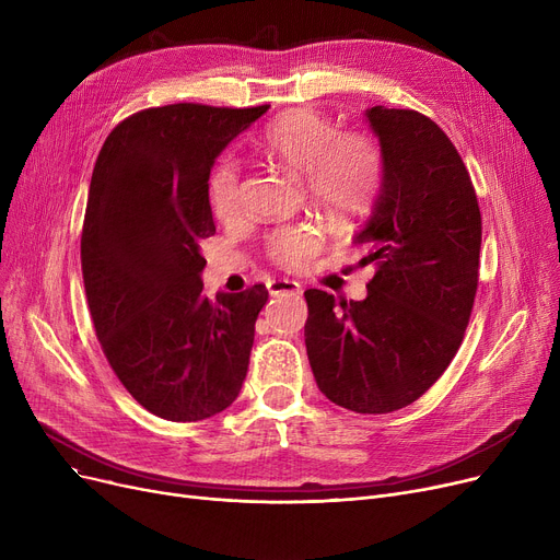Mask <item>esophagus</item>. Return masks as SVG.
Wrapping results in <instances>:
<instances>
[{
  "label": "esophagus",
  "mask_w": 560,
  "mask_h": 560,
  "mask_svg": "<svg viewBox=\"0 0 560 560\" xmlns=\"http://www.w3.org/2000/svg\"><path fill=\"white\" fill-rule=\"evenodd\" d=\"M270 295H300L302 285L292 279H272L268 283Z\"/></svg>",
  "instance_id": "obj_1"
}]
</instances>
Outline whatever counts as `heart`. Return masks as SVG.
Returning a JSON list of instances; mask_svg holds the SVG:
<instances>
[{
    "label": "heart",
    "mask_w": 560,
    "mask_h": 560,
    "mask_svg": "<svg viewBox=\"0 0 560 560\" xmlns=\"http://www.w3.org/2000/svg\"><path fill=\"white\" fill-rule=\"evenodd\" d=\"M256 152L288 172L304 176L306 192L334 215H351L368 209L384 176V152L365 131H338L331 117L313 108H292L262 127ZM209 199L215 218L238 213L241 174L233 161H222L211 174ZM322 235L313 224L277 229L270 241V258L283 268H302L317 254Z\"/></svg>",
    "instance_id": "obj_1"
}]
</instances>
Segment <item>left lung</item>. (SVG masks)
<instances>
[{"label":"left lung","instance_id":"1","mask_svg":"<svg viewBox=\"0 0 560 560\" xmlns=\"http://www.w3.org/2000/svg\"><path fill=\"white\" fill-rule=\"evenodd\" d=\"M384 152L374 209L354 243L374 265L363 302L304 292L317 388L354 413L420 399L456 357L479 285L481 211L456 147L410 108L365 110Z\"/></svg>","mask_w":560,"mask_h":560}]
</instances>
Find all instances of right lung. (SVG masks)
<instances>
[{"label": "right lung", "mask_w": 560, "mask_h": 560, "mask_svg": "<svg viewBox=\"0 0 560 560\" xmlns=\"http://www.w3.org/2000/svg\"><path fill=\"white\" fill-rule=\"evenodd\" d=\"M268 108H144L108 133L93 170L81 231L88 308L120 384L170 422L220 413L247 376L268 288L209 300L199 243L215 233V159Z\"/></svg>", "instance_id": "add662e5"}]
</instances>
